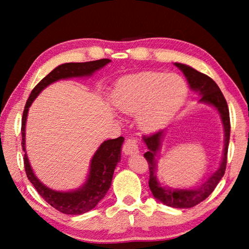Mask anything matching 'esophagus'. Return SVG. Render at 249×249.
Segmentation results:
<instances>
[{
	"instance_id": "1",
	"label": "esophagus",
	"mask_w": 249,
	"mask_h": 249,
	"mask_svg": "<svg viewBox=\"0 0 249 249\" xmlns=\"http://www.w3.org/2000/svg\"><path fill=\"white\" fill-rule=\"evenodd\" d=\"M123 151L125 153V155H127V156L137 154L138 153L137 141L135 140L134 137H128L127 140H126L125 142H124Z\"/></svg>"
}]
</instances>
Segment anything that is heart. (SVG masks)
<instances>
[{"label":"heart","mask_w":249,"mask_h":249,"mask_svg":"<svg viewBox=\"0 0 249 249\" xmlns=\"http://www.w3.org/2000/svg\"><path fill=\"white\" fill-rule=\"evenodd\" d=\"M187 84L176 73L142 72L116 83L111 100L119 111L137 113V123L146 132L165 126L187 96Z\"/></svg>","instance_id":"heart-1"}]
</instances>
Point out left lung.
<instances>
[{
    "label": "left lung",
    "mask_w": 249,
    "mask_h": 249,
    "mask_svg": "<svg viewBox=\"0 0 249 249\" xmlns=\"http://www.w3.org/2000/svg\"><path fill=\"white\" fill-rule=\"evenodd\" d=\"M175 65L182 71L191 89L200 94V102L213 105L217 109V112L221 115L223 126H224V149H223L221 165L213 175L209 177L204 183H202L196 189H172L168 187H161V184L158 182L157 177H156V168H157L156 156H157L160 149L161 138L165 132L163 130H158V132L151 134L149 136L142 137L145 144L147 145V148H148V151L144 154V157L146 158L147 162H148V184L150 191L153 192V196L160 202H162L163 204L171 206V208L189 209L204 201L214 191L217 183L220 182L222 177L225 174L227 149H229L231 133L230 111L226 100L222 91L220 90V88L209 75L199 72L197 70L187 65L178 64V62H176Z\"/></svg>",
    "instance_id": "1"
}]
</instances>
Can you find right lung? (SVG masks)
Here are the masks:
<instances>
[{"label":"right lung","mask_w":249,"mask_h":249,"mask_svg":"<svg viewBox=\"0 0 249 249\" xmlns=\"http://www.w3.org/2000/svg\"><path fill=\"white\" fill-rule=\"evenodd\" d=\"M111 62L109 59H100V60L88 61V62H68L58 66L52 72L48 73L41 81L34 88L31 95L25 105L22 119V148L26 153L25 148V127H26V119L28 114V108L33 101L36 99L46 87L54 81L61 79L79 78L92 75L96 70L103 68L105 65ZM124 137H117L115 140H108L103 142L99 149L95 151L93 158L91 159L90 172L88 179L81 188L74 191L60 192L54 191L46 187L37 177L34 175L32 167L29 165L27 155H24V166L28 180L39 193V196L59 212L71 215H78L89 212L94 209L96 204L103 199L111 187L113 174L121 160V148L123 145Z\"/></svg>","instance_id":"add662e5"}]
</instances>
